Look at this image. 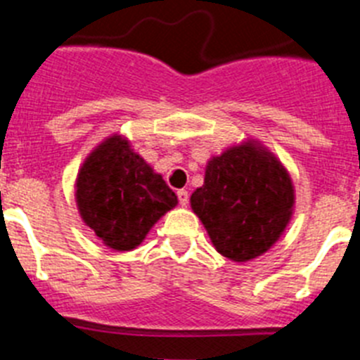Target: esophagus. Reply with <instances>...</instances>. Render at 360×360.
I'll return each instance as SVG.
<instances>
[{
    "label": "esophagus",
    "instance_id": "obj_1",
    "mask_svg": "<svg viewBox=\"0 0 360 360\" xmlns=\"http://www.w3.org/2000/svg\"><path fill=\"white\" fill-rule=\"evenodd\" d=\"M176 196H178V202H180V205H182V207H186L187 203H189V193H187L186 189H180L176 193Z\"/></svg>",
    "mask_w": 360,
    "mask_h": 360
}]
</instances>
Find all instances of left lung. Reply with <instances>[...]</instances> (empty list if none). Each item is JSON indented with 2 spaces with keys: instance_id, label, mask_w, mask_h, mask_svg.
<instances>
[{
  "instance_id": "obj_1",
  "label": "left lung",
  "mask_w": 360,
  "mask_h": 360,
  "mask_svg": "<svg viewBox=\"0 0 360 360\" xmlns=\"http://www.w3.org/2000/svg\"><path fill=\"white\" fill-rule=\"evenodd\" d=\"M191 207L212 245L232 262H249L272 247L287 229L294 186L281 162L257 142L232 146L205 167Z\"/></svg>"
}]
</instances>
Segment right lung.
<instances>
[{
    "mask_svg": "<svg viewBox=\"0 0 360 360\" xmlns=\"http://www.w3.org/2000/svg\"><path fill=\"white\" fill-rule=\"evenodd\" d=\"M84 224L113 250H133L178 203L176 195L129 142L111 135L86 158L75 184Z\"/></svg>",
    "mask_w": 360,
    "mask_h": 360,
    "instance_id": "right-lung-1",
    "label": "right lung"
}]
</instances>
